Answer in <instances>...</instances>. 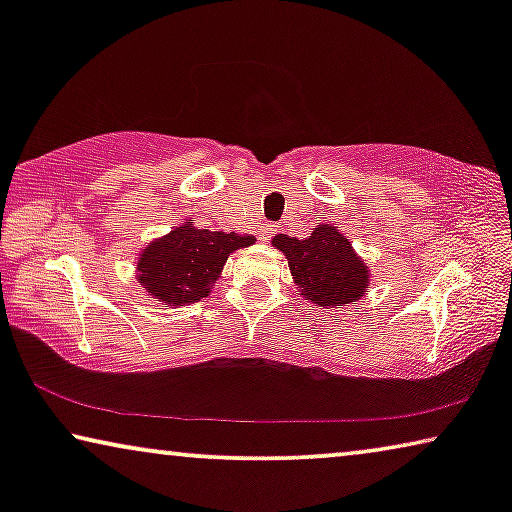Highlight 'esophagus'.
<instances>
[{"instance_id": "34e87169", "label": "esophagus", "mask_w": 512, "mask_h": 512, "mask_svg": "<svg viewBox=\"0 0 512 512\" xmlns=\"http://www.w3.org/2000/svg\"><path fill=\"white\" fill-rule=\"evenodd\" d=\"M272 235H275V226H270V223H263V226H258V237H261L263 242H268Z\"/></svg>"}]
</instances>
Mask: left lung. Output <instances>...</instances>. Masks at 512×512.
<instances>
[{"label":"left lung","instance_id":"1","mask_svg":"<svg viewBox=\"0 0 512 512\" xmlns=\"http://www.w3.org/2000/svg\"><path fill=\"white\" fill-rule=\"evenodd\" d=\"M272 244L286 254L305 300H314L319 307L356 303L368 286L366 265L354 256L347 237L331 226L312 230L305 240L277 235Z\"/></svg>","mask_w":512,"mask_h":512}]
</instances>
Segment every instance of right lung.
Masks as SVG:
<instances>
[{"label":"right lung","mask_w":512,"mask_h":512,"mask_svg":"<svg viewBox=\"0 0 512 512\" xmlns=\"http://www.w3.org/2000/svg\"><path fill=\"white\" fill-rule=\"evenodd\" d=\"M249 244H254L251 235L181 226L144 249L139 279L144 289L165 300V305L195 303L207 296L230 251Z\"/></svg>","instance_id":"add662e5"}]
</instances>
